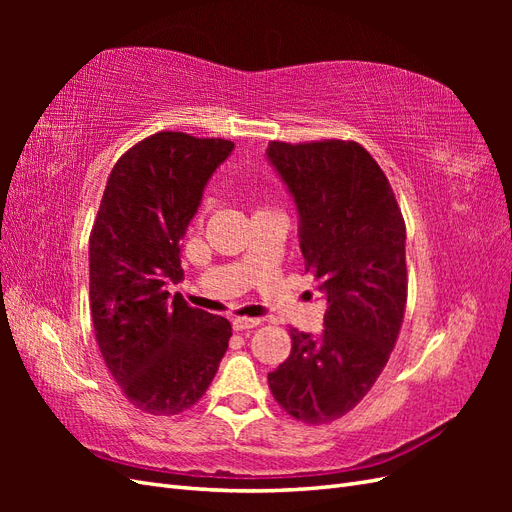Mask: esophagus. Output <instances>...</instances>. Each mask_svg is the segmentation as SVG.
<instances>
[{
    "label": "esophagus",
    "mask_w": 512,
    "mask_h": 512,
    "mask_svg": "<svg viewBox=\"0 0 512 512\" xmlns=\"http://www.w3.org/2000/svg\"><path fill=\"white\" fill-rule=\"evenodd\" d=\"M260 324V318H235L232 320V329L235 331H247V329H254Z\"/></svg>",
    "instance_id": "obj_1"
}]
</instances>
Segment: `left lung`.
Here are the masks:
<instances>
[{"label": "left lung", "instance_id": "1", "mask_svg": "<svg viewBox=\"0 0 512 512\" xmlns=\"http://www.w3.org/2000/svg\"><path fill=\"white\" fill-rule=\"evenodd\" d=\"M299 213V247L327 312L320 335L290 329L269 389L309 425L350 412L378 380L406 312V226L389 179L352 141L269 143Z\"/></svg>", "mask_w": 512, "mask_h": 512}]
</instances>
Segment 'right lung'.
<instances>
[{"mask_svg":"<svg viewBox=\"0 0 512 512\" xmlns=\"http://www.w3.org/2000/svg\"><path fill=\"white\" fill-rule=\"evenodd\" d=\"M235 149L224 138L158 132L111 170L89 237L91 318L104 363L130 404L179 414L205 395L228 348L230 322L194 309L181 239L215 168Z\"/></svg>","mask_w":512,"mask_h":512,"instance_id":"right-lung-1","label":"right lung"}]
</instances>
